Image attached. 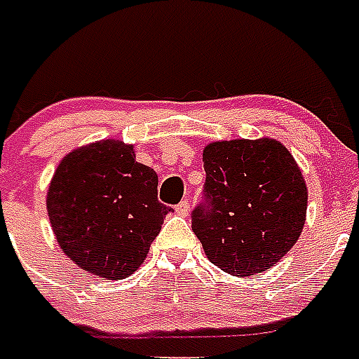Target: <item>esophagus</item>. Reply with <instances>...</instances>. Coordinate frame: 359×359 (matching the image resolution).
<instances>
[{
    "label": "esophagus",
    "mask_w": 359,
    "mask_h": 359,
    "mask_svg": "<svg viewBox=\"0 0 359 359\" xmlns=\"http://www.w3.org/2000/svg\"><path fill=\"white\" fill-rule=\"evenodd\" d=\"M175 212L180 216H188L190 215V203H188V201H180V203L175 207Z\"/></svg>",
    "instance_id": "34e87169"
}]
</instances>
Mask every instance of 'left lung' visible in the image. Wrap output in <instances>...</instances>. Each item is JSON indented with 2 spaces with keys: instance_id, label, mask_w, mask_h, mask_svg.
<instances>
[{
  "instance_id": "8db88e82",
  "label": "left lung",
  "mask_w": 359,
  "mask_h": 359,
  "mask_svg": "<svg viewBox=\"0 0 359 359\" xmlns=\"http://www.w3.org/2000/svg\"><path fill=\"white\" fill-rule=\"evenodd\" d=\"M207 207L191 215L205 256L233 277L271 269L297 243L309 190L277 139L215 141L203 149Z\"/></svg>"
}]
</instances>
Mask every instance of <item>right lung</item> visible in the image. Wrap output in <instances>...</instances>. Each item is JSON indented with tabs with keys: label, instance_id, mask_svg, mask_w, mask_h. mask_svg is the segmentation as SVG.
Wrapping results in <instances>:
<instances>
[{
	"label": "right lung",
	"instance_id": "right-lung-1",
	"mask_svg": "<svg viewBox=\"0 0 359 359\" xmlns=\"http://www.w3.org/2000/svg\"><path fill=\"white\" fill-rule=\"evenodd\" d=\"M169 207L158 175L135 160L133 144L103 139L71 150L46 191V212L62 252L105 280L135 273Z\"/></svg>",
	"mask_w": 359,
	"mask_h": 359
}]
</instances>
